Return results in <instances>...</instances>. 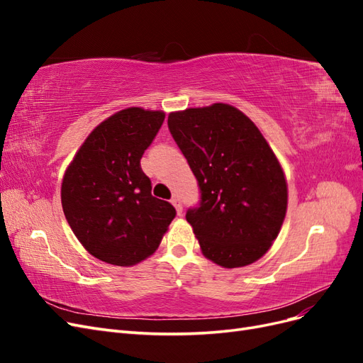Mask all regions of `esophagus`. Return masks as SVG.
Instances as JSON below:
<instances>
[{"mask_svg":"<svg viewBox=\"0 0 363 363\" xmlns=\"http://www.w3.org/2000/svg\"><path fill=\"white\" fill-rule=\"evenodd\" d=\"M171 203L174 204V207H175V211H177V213L182 215V213H183V204H182L180 196H179V195H174L172 199H171Z\"/></svg>","mask_w":363,"mask_h":363,"instance_id":"esophagus-1","label":"esophagus"}]
</instances>
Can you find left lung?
I'll return each mask as SVG.
<instances>
[{"instance_id": "left-lung-1", "label": "left lung", "mask_w": 363, "mask_h": 363, "mask_svg": "<svg viewBox=\"0 0 363 363\" xmlns=\"http://www.w3.org/2000/svg\"><path fill=\"white\" fill-rule=\"evenodd\" d=\"M168 128L199 182L186 219L203 255L224 268L260 259L280 232L288 186L259 128L223 103L169 113Z\"/></svg>"}]
</instances>
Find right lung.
I'll return each mask as SVG.
<instances>
[{
    "label": "right lung",
    "instance_id": "right-lung-1",
    "mask_svg": "<svg viewBox=\"0 0 363 363\" xmlns=\"http://www.w3.org/2000/svg\"><path fill=\"white\" fill-rule=\"evenodd\" d=\"M163 112L124 108L94 128L65 172L62 207L92 256L131 267L159 247L175 218L171 203L151 195L140 159L156 138Z\"/></svg>",
    "mask_w": 363,
    "mask_h": 363
}]
</instances>
